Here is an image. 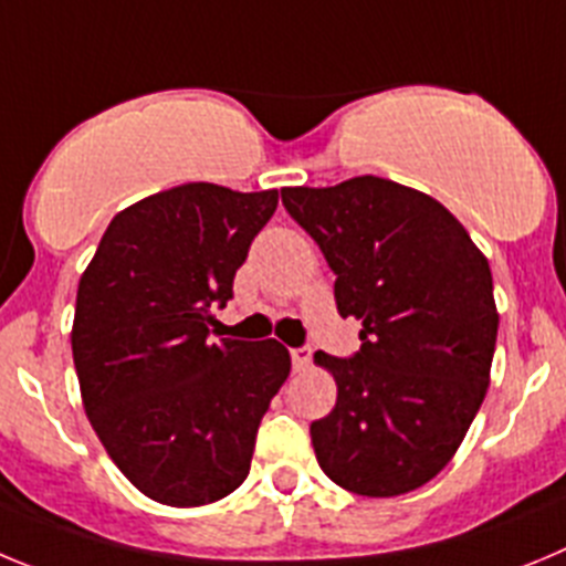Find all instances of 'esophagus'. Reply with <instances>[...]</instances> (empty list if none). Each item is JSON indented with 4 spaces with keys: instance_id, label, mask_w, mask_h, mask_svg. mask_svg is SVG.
Wrapping results in <instances>:
<instances>
[{
    "instance_id": "34e87169",
    "label": "esophagus",
    "mask_w": 566,
    "mask_h": 566,
    "mask_svg": "<svg viewBox=\"0 0 566 566\" xmlns=\"http://www.w3.org/2000/svg\"><path fill=\"white\" fill-rule=\"evenodd\" d=\"M290 358H293L295 371L307 369L310 360H313V349H310V346H293V349H290Z\"/></svg>"
}]
</instances>
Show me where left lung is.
<instances>
[{
    "mask_svg": "<svg viewBox=\"0 0 566 566\" xmlns=\"http://www.w3.org/2000/svg\"><path fill=\"white\" fill-rule=\"evenodd\" d=\"M335 273L340 318L364 321L349 358L315 353L338 384L313 420L315 460L358 496H400L460 448L491 378L499 315L488 259L454 213L384 177L282 188Z\"/></svg>",
    "mask_w": 566,
    "mask_h": 566,
    "instance_id": "obj_1",
    "label": "left lung"
}]
</instances>
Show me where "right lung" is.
Wrapping results in <instances>:
<instances>
[{
  "label": "right lung",
  "instance_id": "obj_1",
  "mask_svg": "<svg viewBox=\"0 0 566 566\" xmlns=\"http://www.w3.org/2000/svg\"><path fill=\"white\" fill-rule=\"evenodd\" d=\"M276 206V188H169L115 213L81 276L73 360L86 417L160 505H208L245 482L259 422L290 375L279 340L208 327Z\"/></svg>",
  "mask_w": 566,
  "mask_h": 566
}]
</instances>
